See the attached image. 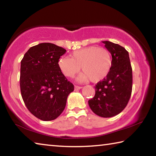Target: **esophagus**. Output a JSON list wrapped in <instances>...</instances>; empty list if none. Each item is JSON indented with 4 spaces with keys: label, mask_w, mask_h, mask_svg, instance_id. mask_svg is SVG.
<instances>
[{
    "label": "esophagus",
    "mask_w": 156,
    "mask_h": 156,
    "mask_svg": "<svg viewBox=\"0 0 156 156\" xmlns=\"http://www.w3.org/2000/svg\"><path fill=\"white\" fill-rule=\"evenodd\" d=\"M81 88H82V87H80V86H76V85L74 86V90H75V91L79 90V89H80Z\"/></svg>",
    "instance_id": "1"
}]
</instances>
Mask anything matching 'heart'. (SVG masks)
Returning a JSON list of instances; mask_svg holds the SVG:
<instances>
[{
    "instance_id": "1",
    "label": "heart",
    "mask_w": 156,
    "mask_h": 156,
    "mask_svg": "<svg viewBox=\"0 0 156 156\" xmlns=\"http://www.w3.org/2000/svg\"><path fill=\"white\" fill-rule=\"evenodd\" d=\"M60 70L65 76L72 78L80 69L83 71L76 78L79 83H98L109 74L112 67V58L107 49L90 46L76 50L71 58L63 56L58 60Z\"/></svg>"
}]
</instances>
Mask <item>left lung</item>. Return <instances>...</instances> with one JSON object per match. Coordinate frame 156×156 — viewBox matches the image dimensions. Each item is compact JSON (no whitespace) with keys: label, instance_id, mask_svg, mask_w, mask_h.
<instances>
[{"label":"left lung","instance_id":"obj_1","mask_svg":"<svg viewBox=\"0 0 156 156\" xmlns=\"http://www.w3.org/2000/svg\"><path fill=\"white\" fill-rule=\"evenodd\" d=\"M112 54V67L106 78L96 84V94L88 103L94 113L111 118L125 109L132 91V68L129 52L119 44L103 41Z\"/></svg>","mask_w":156,"mask_h":156}]
</instances>
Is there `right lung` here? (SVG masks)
Wrapping results in <instances>:
<instances>
[{
    "instance_id": "right-lung-1",
    "label": "right lung",
    "mask_w": 156,
    "mask_h": 156,
    "mask_svg": "<svg viewBox=\"0 0 156 156\" xmlns=\"http://www.w3.org/2000/svg\"><path fill=\"white\" fill-rule=\"evenodd\" d=\"M65 52L54 44L40 43L29 49L21 60V96L28 110L38 119L50 121L58 117L74 89L58 67Z\"/></svg>"
}]
</instances>
